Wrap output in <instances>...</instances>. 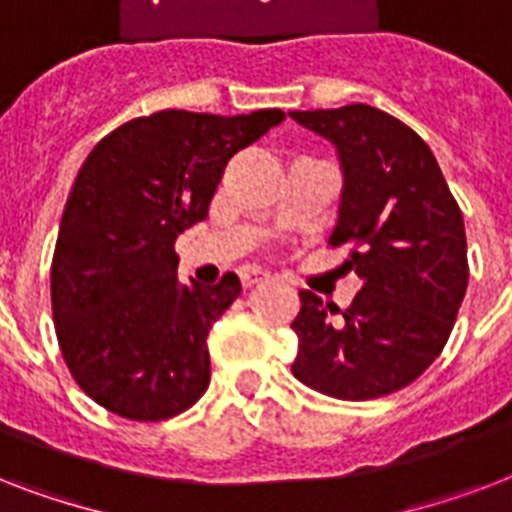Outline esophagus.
<instances>
[{
	"label": "esophagus",
	"mask_w": 512,
	"mask_h": 512,
	"mask_svg": "<svg viewBox=\"0 0 512 512\" xmlns=\"http://www.w3.org/2000/svg\"><path fill=\"white\" fill-rule=\"evenodd\" d=\"M239 276H241V284H244V287H255L257 281H265L268 276H271V273L263 271V268H257V265H247V268H241Z\"/></svg>",
	"instance_id": "obj_1"
}]
</instances>
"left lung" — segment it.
Masks as SVG:
<instances>
[{
  "instance_id": "obj_1",
  "label": "left lung",
  "mask_w": 512,
  "mask_h": 512,
  "mask_svg": "<svg viewBox=\"0 0 512 512\" xmlns=\"http://www.w3.org/2000/svg\"><path fill=\"white\" fill-rule=\"evenodd\" d=\"M329 140L342 172L329 244H353L342 268L361 289L348 308L300 292L292 374L342 401L388 396L444 350L468 289L462 212L428 143L366 103L289 111Z\"/></svg>"
}]
</instances>
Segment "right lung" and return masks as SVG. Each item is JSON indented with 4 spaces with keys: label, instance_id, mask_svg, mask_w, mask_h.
I'll return each instance as SVG.
<instances>
[{
    "label": "right lung",
    "instance_id": "right-lung-1",
    "mask_svg": "<svg viewBox=\"0 0 512 512\" xmlns=\"http://www.w3.org/2000/svg\"><path fill=\"white\" fill-rule=\"evenodd\" d=\"M284 111H156L92 148L68 193L52 255V316L79 388L127 420L185 412L209 385L207 335L239 297L177 281V236L207 217L225 164Z\"/></svg>",
    "mask_w": 512,
    "mask_h": 512
}]
</instances>
